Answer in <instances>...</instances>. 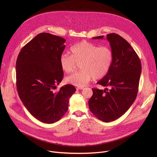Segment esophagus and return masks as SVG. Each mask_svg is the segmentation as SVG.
Returning a JSON list of instances; mask_svg holds the SVG:
<instances>
[{
  "label": "esophagus",
  "instance_id": "obj_1",
  "mask_svg": "<svg viewBox=\"0 0 157 157\" xmlns=\"http://www.w3.org/2000/svg\"><path fill=\"white\" fill-rule=\"evenodd\" d=\"M84 89L83 87H76L77 90H82V89Z\"/></svg>",
  "mask_w": 157,
  "mask_h": 157
}]
</instances>
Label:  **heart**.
Returning a JSON list of instances; mask_svg holds the SVG:
<instances>
[{
    "label": "heart",
    "mask_w": 157,
    "mask_h": 157,
    "mask_svg": "<svg viewBox=\"0 0 157 157\" xmlns=\"http://www.w3.org/2000/svg\"><path fill=\"white\" fill-rule=\"evenodd\" d=\"M113 52L107 46L81 41L71 48V55L63 53L59 58L61 68L65 73L73 71L79 63V71L65 78L66 81L73 85L83 87L93 78L99 79L109 72L113 61Z\"/></svg>",
    "instance_id": "1"
}]
</instances>
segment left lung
<instances>
[{"mask_svg":"<svg viewBox=\"0 0 157 157\" xmlns=\"http://www.w3.org/2000/svg\"><path fill=\"white\" fill-rule=\"evenodd\" d=\"M103 38L102 35L93 38ZM106 38L113 52V61L107 74L98 82L106 88L104 90L93 88V94L88 103L89 109L98 119L109 122L124 114L135 101L142 65L137 54L124 38L110 33Z\"/></svg>","mask_w":157,"mask_h":157,"instance_id":"8db88e82","label":"left lung"}]
</instances>
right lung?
Masks as SVG:
<instances>
[{
  "label": "right lung",
  "mask_w": 157,
  "mask_h": 157,
  "mask_svg": "<svg viewBox=\"0 0 157 157\" xmlns=\"http://www.w3.org/2000/svg\"><path fill=\"white\" fill-rule=\"evenodd\" d=\"M65 39L41 33L22 48L16 61V85L18 96L29 113L38 121L53 124L68 109L76 88L71 84L54 92L63 78L59 58Z\"/></svg>",
  "instance_id": "right-lung-1"
}]
</instances>
